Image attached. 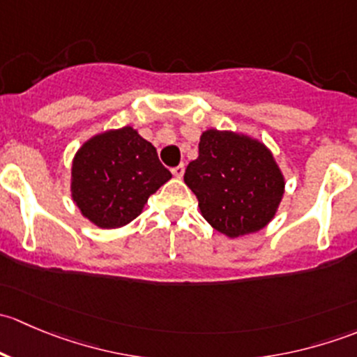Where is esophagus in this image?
Wrapping results in <instances>:
<instances>
[{
	"label": "esophagus",
	"instance_id": "obj_1",
	"mask_svg": "<svg viewBox=\"0 0 357 357\" xmlns=\"http://www.w3.org/2000/svg\"><path fill=\"white\" fill-rule=\"evenodd\" d=\"M172 176H176V178H183V174H185V165L179 164L176 165V167H172Z\"/></svg>",
	"mask_w": 357,
	"mask_h": 357
}]
</instances>
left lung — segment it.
<instances>
[{
    "label": "left lung",
    "mask_w": 357,
    "mask_h": 357,
    "mask_svg": "<svg viewBox=\"0 0 357 357\" xmlns=\"http://www.w3.org/2000/svg\"><path fill=\"white\" fill-rule=\"evenodd\" d=\"M185 183L205 221L228 238L261 231L273 221L285 193V176L271 150L248 135L207 129Z\"/></svg>",
    "instance_id": "obj_1"
}]
</instances>
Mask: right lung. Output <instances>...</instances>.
Returning a JSON list of instances; mask_svg holds the SVG:
<instances>
[{
  "instance_id": "add662e5",
  "label": "right lung",
  "mask_w": 357,
  "mask_h": 357,
  "mask_svg": "<svg viewBox=\"0 0 357 357\" xmlns=\"http://www.w3.org/2000/svg\"><path fill=\"white\" fill-rule=\"evenodd\" d=\"M171 178L155 146L124 126L82 143L72 158L70 195L82 218L115 229L138 218L149 197Z\"/></svg>"
}]
</instances>
